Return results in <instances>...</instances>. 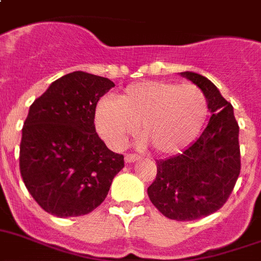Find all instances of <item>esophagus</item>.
<instances>
[{
  "instance_id": "esophagus-1",
  "label": "esophagus",
  "mask_w": 261,
  "mask_h": 261,
  "mask_svg": "<svg viewBox=\"0 0 261 261\" xmlns=\"http://www.w3.org/2000/svg\"><path fill=\"white\" fill-rule=\"evenodd\" d=\"M140 160V155H136V154H125V162L126 164H132L135 161H139Z\"/></svg>"
}]
</instances>
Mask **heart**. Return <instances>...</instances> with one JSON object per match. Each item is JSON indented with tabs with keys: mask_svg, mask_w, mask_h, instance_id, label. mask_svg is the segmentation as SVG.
I'll list each match as a JSON object with an SVG mask.
<instances>
[{
	"mask_svg": "<svg viewBox=\"0 0 261 261\" xmlns=\"http://www.w3.org/2000/svg\"><path fill=\"white\" fill-rule=\"evenodd\" d=\"M207 99L194 84L139 82L117 100L104 97L95 111V125L104 141L121 148L137 130L158 154H171L197 137L207 119Z\"/></svg>",
	"mask_w": 261,
	"mask_h": 261,
	"instance_id": "obj_1",
	"label": "heart"
}]
</instances>
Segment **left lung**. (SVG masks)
<instances>
[{
  "label": "left lung",
  "mask_w": 261,
  "mask_h": 261,
  "mask_svg": "<svg viewBox=\"0 0 261 261\" xmlns=\"http://www.w3.org/2000/svg\"><path fill=\"white\" fill-rule=\"evenodd\" d=\"M181 75L202 90L213 115L184 152L155 162L157 175L148 195L162 215L186 222L207 217L226 203L240 174V146L232 106L207 77L190 71Z\"/></svg>",
  "instance_id": "1"
}]
</instances>
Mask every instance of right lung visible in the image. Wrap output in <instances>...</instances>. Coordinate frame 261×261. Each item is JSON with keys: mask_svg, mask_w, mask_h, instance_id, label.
I'll return each mask as SVG.
<instances>
[{"mask_svg": "<svg viewBox=\"0 0 261 261\" xmlns=\"http://www.w3.org/2000/svg\"><path fill=\"white\" fill-rule=\"evenodd\" d=\"M115 83L83 71L67 73L34 100L22 128L19 170L39 206L59 218L80 217L103 203L124 155L95 129L100 97Z\"/></svg>", "mask_w": 261, "mask_h": 261, "instance_id": "1", "label": "right lung"}]
</instances>
